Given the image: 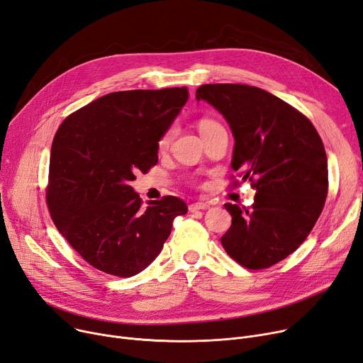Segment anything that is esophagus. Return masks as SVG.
I'll return each mask as SVG.
<instances>
[{
  "instance_id": "1",
  "label": "esophagus",
  "mask_w": 363,
  "mask_h": 363,
  "mask_svg": "<svg viewBox=\"0 0 363 363\" xmlns=\"http://www.w3.org/2000/svg\"><path fill=\"white\" fill-rule=\"evenodd\" d=\"M211 206H208L207 203H193L189 204V212H197V211H206V208H208Z\"/></svg>"
}]
</instances>
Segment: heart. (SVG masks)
Instances as JSON below:
<instances>
[{"label":"heart","instance_id":"1","mask_svg":"<svg viewBox=\"0 0 363 363\" xmlns=\"http://www.w3.org/2000/svg\"><path fill=\"white\" fill-rule=\"evenodd\" d=\"M215 126H220L219 123H216L215 121H211V119H203V121H200L199 122V130H200V133L201 132H204V130H207V129H211V128H215ZM172 137H174V129H167L163 135L160 137V140H159V148L160 150H164V148H167L169 147V144H170V141H172Z\"/></svg>","mask_w":363,"mask_h":363}]
</instances>
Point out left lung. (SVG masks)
<instances>
[{
  "label": "left lung",
  "mask_w": 363,
  "mask_h": 363,
  "mask_svg": "<svg viewBox=\"0 0 363 363\" xmlns=\"http://www.w3.org/2000/svg\"><path fill=\"white\" fill-rule=\"evenodd\" d=\"M197 101L213 106L235 140L231 166L256 188L252 207L226 203L225 252L244 268L264 269L308 238L328 193V160L312 122L274 94L241 84H207Z\"/></svg>",
  "instance_id": "left-lung-1"
}]
</instances>
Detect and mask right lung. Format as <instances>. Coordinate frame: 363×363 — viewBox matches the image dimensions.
<instances>
[{"label": "right lung", "mask_w": 363, "mask_h": 363, "mask_svg": "<svg viewBox=\"0 0 363 363\" xmlns=\"http://www.w3.org/2000/svg\"><path fill=\"white\" fill-rule=\"evenodd\" d=\"M188 89L118 91L65 119L51 145L47 204L54 225L95 269L129 278L163 249L186 204L174 196L141 206L129 185L159 160V140Z\"/></svg>", "instance_id": "obj_1"}]
</instances>
